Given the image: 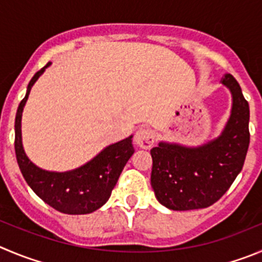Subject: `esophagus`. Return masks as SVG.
<instances>
[{"instance_id": "esophagus-1", "label": "esophagus", "mask_w": 262, "mask_h": 262, "mask_svg": "<svg viewBox=\"0 0 262 262\" xmlns=\"http://www.w3.org/2000/svg\"><path fill=\"white\" fill-rule=\"evenodd\" d=\"M134 142L141 148H150L155 142V133L148 128H141L134 136Z\"/></svg>"}]
</instances>
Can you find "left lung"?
<instances>
[{
  "label": "left lung",
  "instance_id": "obj_1",
  "mask_svg": "<svg viewBox=\"0 0 262 262\" xmlns=\"http://www.w3.org/2000/svg\"><path fill=\"white\" fill-rule=\"evenodd\" d=\"M221 84L231 93L230 117L221 134L195 147L161 141L151 150V186L172 211L207 208L229 190L241 173L249 146V106L230 73Z\"/></svg>",
  "mask_w": 262,
  "mask_h": 262
}]
</instances>
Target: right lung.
<instances>
[{
    "mask_svg": "<svg viewBox=\"0 0 262 262\" xmlns=\"http://www.w3.org/2000/svg\"><path fill=\"white\" fill-rule=\"evenodd\" d=\"M50 64L51 62H49L32 77L27 86L26 97L16 111V160L28 186L46 204L66 214L92 213L101 208L111 196L124 167L134 154L133 136L108 145L84 165L67 172L45 170L32 163L21 142V115L32 86Z\"/></svg>",
    "mask_w": 262,
    "mask_h": 262,
    "instance_id": "obj_1",
    "label": "right lung"
}]
</instances>
